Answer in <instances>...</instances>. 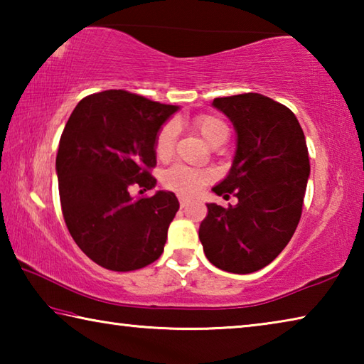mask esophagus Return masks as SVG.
<instances>
[{
    "mask_svg": "<svg viewBox=\"0 0 364 364\" xmlns=\"http://www.w3.org/2000/svg\"><path fill=\"white\" fill-rule=\"evenodd\" d=\"M189 199H188V197L186 196H180V207L181 208H184V207H188V204H189Z\"/></svg>",
    "mask_w": 364,
    "mask_h": 364,
    "instance_id": "1",
    "label": "esophagus"
}]
</instances>
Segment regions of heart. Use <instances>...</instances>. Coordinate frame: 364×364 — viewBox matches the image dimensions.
Masks as SVG:
<instances>
[{
  "instance_id": "obj_1",
  "label": "heart",
  "mask_w": 364,
  "mask_h": 364,
  "mask_svg": "<svg viewBox=\"0 0 364 364\" xmlns=\"http://www.w3.org/2000/svg\"><path fill=\"white\" fill-rule=\"evenodd\" d=\"M193 125L200 136L208 144L213 146L220 143L221 139L228 138V128L223 122L213 115H197L193 120ZM178 134V127L175 122H167L160 128L156 141H154V152L160 160H167L173 152L175 141ZM213 180V173L210 170L193 168L186 165H173L168 170L164 171L162 184L165 188L181 194H196L200 188H204L207 183Z\"/></svg>"
}]
</instances>
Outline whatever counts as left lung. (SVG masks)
I'll list each match as a JSON object with an SVG mask.
<instances>
[{"label": "left lung", "mask_w": 364, "mask_h": 364, "mask_svg": "<svg viewBox=\"0 0 364 364\" xmlns=\"http://www.w3.org/2000/svg\"><path fill=\"white\" fill-rule=\"evenodd\" d=\"M213 107L232 122L237 147L212 191L236 196L237 204H207L199 239L217 268L254 273L281 254L300 221L310 176L305 134L291 109L263 95L215 97Z\"/></svg>", "instance_id": "8db88e82"}]
</instances>
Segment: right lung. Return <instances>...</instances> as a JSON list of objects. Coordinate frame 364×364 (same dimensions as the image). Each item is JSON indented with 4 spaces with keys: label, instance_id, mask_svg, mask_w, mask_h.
<instances>
[{
    "label": "right lung",
    "instance_id": "right-lung-1",
    "mask_svg": "<svg viewBox=\"0 0 364 364\" xmlns=\"http://www.w3.org/2000/svg\"><path fill=\"white\" fill-rule=\"evenodd\" d=\"M176 110L107 90L83 97L65 123L56 157L60 207L73 241L102 268L133 271L162 255L180 202L170 191L133 199L130 188L156 186L154 141Z\"/></svg>",
    "mask_w": 364,
    "mask_h": 364
}]
</instances>
